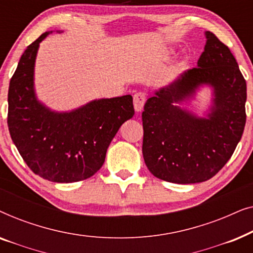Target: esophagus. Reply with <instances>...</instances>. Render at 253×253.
Segmentation results:
<instances>
[{"label": "esophagus", "mask_w": 253, "mask_h": 253, "mask_svg": "<svg viewBox=\"0 0 253 253\" xmlns=\"http://www.w3.org/2000/svg\"><path fill=\"white\" fill-rule=\"evenodd\" d=\"M145 101H146V93L144 92H138L133 95V107L136 112H141L144 108Z\"/></svg>", "instance_id": "34e87169"}]
</instances>
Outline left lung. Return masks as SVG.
Wrapping results in <instances>:
<instances>
[{
	"label": "left lung",
	"mask_w": 253,
	"mask_h": 253,
	"mask_svg": "<svg viewBox=\"0 0 253 253\" xmlns=\"http://www.w3.org/2000/svg\"><path fill=\"white\" fill-rule=\"evenodd\" d=\"M205 36L197 67L155 92L141 114L145 164L167 182L191 184L212 178L231 158L244 131L247 83L229 48L212 32ZM203 84L213 88L207 119L175 105Z\"/></svg>",
	"instance_id": "8db88e82"
}]
</instances>
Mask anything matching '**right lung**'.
<instances>
[{
  "instance_id": "add662e5",
  "label": "right lung",
  "mask_w": 253,
  "mask_h": 253,
  "mask_svg": "<svg viewBox=\"0 0 253 253\" xmlns=\"http://www.w3.org/2000/svg\"><path fill=\"white\" fill-rule=\"evenodd\" d=\"M46 32L26 48L8 92L10 136L34 174L56 183L91 177L102 167L107 148L121 126L133 116L130 94L99 99L58 113L37 99L34 64Z\"/></svg>"
}]
</instances>
